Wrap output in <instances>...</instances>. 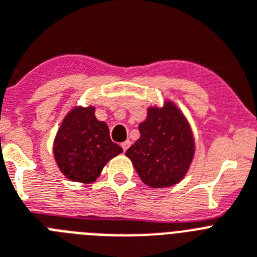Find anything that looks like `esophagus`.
Wrapping results in <instances>:
<instances>
[{
	"instance_id": "34e87169",
	"label": "esophagus",
	"mask_w": 257,
	"mask_h": 257,
	"mask_svg": "<svg viewBox=\"0 0 257 257\" xmlns=\"http://www.w3.org/2000/svg\"><path fill=\"white\" fill-rule=\"evenodd\" d=\"M130 141H126V142H123V143L120 144V146H122V148H123V151H126L127 148L130 147Z\"/></svg>"
}]
</instances>
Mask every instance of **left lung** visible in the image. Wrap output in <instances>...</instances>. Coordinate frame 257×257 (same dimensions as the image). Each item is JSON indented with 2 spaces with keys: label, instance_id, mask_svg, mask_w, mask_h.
<instances>
[{
  "label": "left lung",
  "instance_id": "1",
  "mask_svg": "<svg viewBox=\"0 0 257 257\" xmlns=\"http://www.w3.org/2000/svg\"><path fill=\"white\" fill-rule=\"evenodd\" d=\"M139 131L141 138L126 156L142 181L151 188H168L181 181L196 151L192 127L181 110L168 99L162 107L150 106Z\"/></svg>",
  "mask_w": 257,
  "mask_h": 257
}]
</instances>
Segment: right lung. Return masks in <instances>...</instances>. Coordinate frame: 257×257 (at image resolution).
Wrapping results in <instances>:
<instances>
[{
	"label": "right lung",
	"instance_id": "right-lung-1",
	"mask_svg": "<svg viewBox=\"0 0 257 257\" xmlns=\"http://www.w3.org/2000/svg\"><path fill=\"white\" fill-rule=\"evenodd\" d=\"M94 106H75L64 116L54 141V158L68 180L90 184L110 159L123 152L111 142L109 127L95 118Z\"/></svg>",
	"mask_w": 257,
	"mask_h": 257
}]
</instances>
